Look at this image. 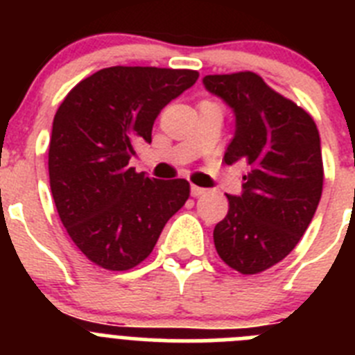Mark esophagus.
Here are the masks:
<instances>
[{"mask_svg": "<svg viewBox=\"0 0 355 355\" xmlns=\"http://www.w3.org/2000/svg\"><path fill=\"white\" fill-rule=\"evenodd\" d=\"M205 193H206V188H200V187H196V184H192L193 197H200V196H205Z\"/></svg>", "mask_w": 355, "mask_h": 355, "instance_id": "34e87169", "label": "esophagus"}]
</instances>
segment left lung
<instances>
[{"label": "left lung", "instance_id": "8db88e82", "mask_svg": "<svg viewBox=\"0 0 355 355\" xmlns=\"http://www.w3.org/2000/svg\"><path fill=\"white\" fill-rule=\"evenodd\" d=\"M202 85L234 114L224 162L249 168L215 225L216 252L234 270L258 274L286 258L315 216L324 184L318 130L254 72L213 74Z\"/></svg>", "mask_w": 355, "mask_h": 355}]
</instances>
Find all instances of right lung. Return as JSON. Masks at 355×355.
Listing matches in <instances>:
<instances>
[{
    "mask_svg": "<svg viewBox=\"0 0 355 355\" xmlns=\"http://www.w3.org/2000/svg\"><path fill=\"white\" fill-rule=\"evenodd\" d=\"M199 78L197 71L108 67L74 87L53 121L49 183L78 249L106 270H130L153 252L190 196L187 180H155L130 167L150 144L156 117Z\"/></svg>",
    "mask_w": 355,
    "mask_h": 355,
    "instance_id": "1",
    "label": "right lung"
}]
</instances>
